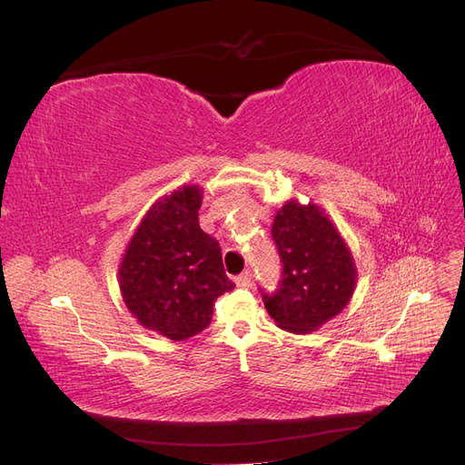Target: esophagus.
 I'll return each instance as SVG.
<instances>
[{"label": "esophagus", "instance_id": "34e87169", "mask_svg": "<svg viewBox=\"0 0 465 465\" xmlns=\"http://www.w3.org/2000/svg\"><path fill=\"white\" fill-rule=\"evenodd\" d=\"M234 283H236V287H241V289L250 287V283H252V275H250V272H244L242 275H238V277L234 279Z\"/></svg>", "mask_w": 465, "mask_h": 465}]
</instances>
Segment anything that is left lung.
Returning <instances> with one entry per match:
<instances>
[{
    "label": "left lung",
    "instance_id": "obj_1",
    "mask_svg": "<svg viewBox=\"0 0 465 465\" xmlns=\"http://www.w3.org/2000/svg\"><path fill=\"white\" fill-rule=\"evenodd\" d=\"M272 236L283 262V279L273 294L263 292L265 311L281 330L316 331L353 297V254L316 203L289 200L277 211Z\"/></svg>",
    "mask_w": 465,
    "mask_h": 465
}]
</instances>
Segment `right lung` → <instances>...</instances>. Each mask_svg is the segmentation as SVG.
I'll use <instances>...</instances> for the list:
<instances>
[{
  "instance_id": "add662e5",
  "label": "right lung",
  "mask_w": 465,
  "mask_h": 465,
  "mask_svg": "<svg viewBox=\"0 0 465 465\" xmlns=\"http://www.w3.org/2000/svg\"><path fill=\"white\" fill-rule=\"evenodd\" d=\"M202 188L182 186L157 200L139 223L118 267L122 299L143 328L182 341L205 330L234 283L221 248L200 229Z\"/></svg>"
}]
</instances>
